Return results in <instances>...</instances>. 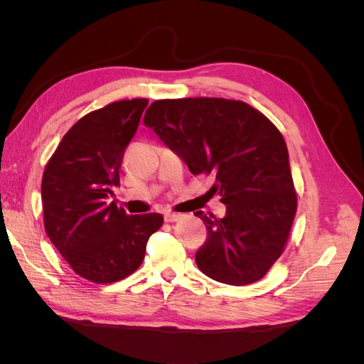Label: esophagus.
<instances>
[{"label": "esophagus", "mask_w": 364, "mask_h": 364, "mask_svg": "<svg viewBox=\"0 0 364 364\" xmlns=\"http://www.w3.org/2000/svg\"><path fill=\"white\" fill-rule=\"evenodd\" d=\"M164 217H165V222H168V223L179 222V220L183 218V215H182V214H178V213H167Z\"/></svg>", "instance_id": "34e87169"}]
</instances>
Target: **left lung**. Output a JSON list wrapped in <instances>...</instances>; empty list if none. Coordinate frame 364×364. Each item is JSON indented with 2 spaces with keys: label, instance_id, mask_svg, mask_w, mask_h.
Instances as JSON below:
<instances>
[{
  "label": "left lung",
  "instance_id": "1",
  "mask_svg": "<svg viewBox=\"0 0 364 364\" xmlns=\"http://www.w3.org/2000/svg\"><path fill=\"white\" fill-rule=\"evenodd\" d=\"M142 123L193 174L215 176L211 191L226 215L194 213L208 232L197 267L229 285L259 281L284 252L297 208L278 127L245 102L213 97L156 100Z\"/></svg>",
  "mask_w": 364,
  "mask_h": 364
}]
</instances>
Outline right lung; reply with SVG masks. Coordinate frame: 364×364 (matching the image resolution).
Segmentation results:
<instances>
[{
  "label": "right lung",
  "instance_id": "1",
  "mask_svg": "<svg viewBox=\"0 0 364 364\" xmlns=\"http://www.w3.org/2000/svg\"><path fill=\"white\" fill-rule=\"evenodd\" d=\"M147 105V98H132L86 114L43 170L46 232L71 269L91 282L111 284L134 273L150 235L164 223L161 214L129 215L107 202Z\"/></svg>",
  "mask_w": 364,
  "mask_h": 364
}]
</instances>
